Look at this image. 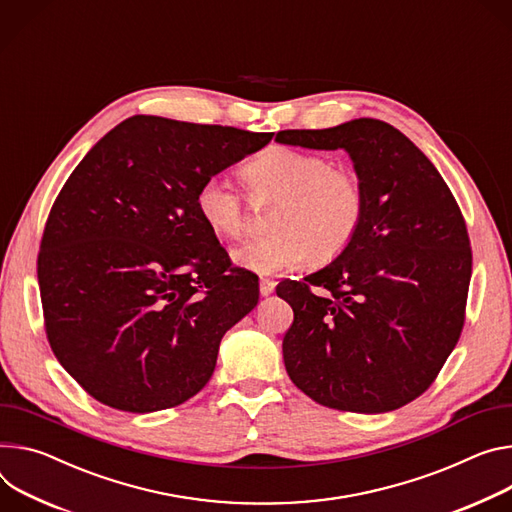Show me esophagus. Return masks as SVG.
<instances>
[{"mask_svg":"<svg viewBox=\"0 0 512 512\" xmlns=\"http://www.w3.org/2000/svg\"><path fill=\"white\" fill-rule=\"evenodd\" d=\"M273 290H275V282H273V280H267V277H261V282H259V294H261V296H269V294H273Z\"/></svg>","mask_w":512,"mask_h":512,"instance_id":"34e87169","label":"esophagus"}]
</instances>
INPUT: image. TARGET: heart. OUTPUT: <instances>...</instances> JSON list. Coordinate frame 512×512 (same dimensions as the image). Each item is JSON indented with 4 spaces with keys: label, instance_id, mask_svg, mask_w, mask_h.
Instances as JSON below:
<instances>
[{
    "label": "heart",
    "instance_id": "b5f03b06",
    "mask_svg": "<svg viewBox=\"0 0 512 512\" xmlns=\"http://www.w3.org/2000/svg\"><path fill=\"white\" fill-rule=\"evenodd\" d=\"M257 198L280 200L271 212L269 237L230 251L239 267L259 275H282L306 265L312 255L331 261L341 255L365 216L359 175L318 153L271 147L245 167ZM196 208L214 235L235 239L247 226V202L226 175H210L196 194Z\"/></svg>",
    "mask_w": 512,
    "mask_h": 512
}]
</instances>
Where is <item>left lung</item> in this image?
<instances>
[{
  "mask_svg": "<svg viewBox=\"0 0 512 512\" xmlns=\"http://www.w3.org/2000/svg\"><path fill=\"white\" fill-rule=\"evenodd\" d=\"M275 141L347 151L365 188L351 245L304 282L277 286L294 310L288 376L322 406L396 410L435 382L461 335L472 249L459 206L425 153L382 120L282 130Z\"/></svg>",
  "mask_w": 512,
  "mask_h": 512,
  "instance_id": "left-lung-1",
  "label": "left lung"
}]
</instances>
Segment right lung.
Listing matches in <instances>:
<instances>
[{
	"instance_id": "obj_1",
	"label": "right lung",
	"mask_w": 512,
	"mask_h": 512,
	"mask_svg": "<svg viewBox=\"0 0 512 512\" xmlns=\"http://www.w3.org/2000/svg\"><path fill=\"white\" fill-rule=\"evenodd\" d=\"M273 132L132 116L69 175L44 226V329L98 402L155 412L212 378L224 333L259 302L196 208L202 181Z\"/></svg>"
}]
</instances>
